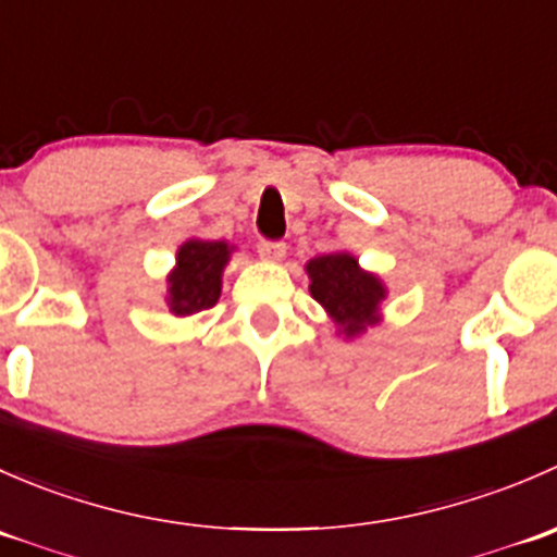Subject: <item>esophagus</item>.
Instances as JSON below:
<instances>
[{
    "mask_svg": "<svg viewBox=\"0 0 557 557\" xmlns=\"http://www.w3.org/2000/svg\"><path fill=\"white\" fill-rule=\"evenodd\" d=\"M258 256L269 263H283L285 261V245L283 243H267V239H261V243H258Z\"/></svg>",
    "mask_w": 557,
    "mask_h": 557,
    "instance_id": "esophagus-1",
    "label": "esophagus"
}]
</instances>
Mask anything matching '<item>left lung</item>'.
I'll list each match as a JSON object with an SVG mask.
<instances>
[{
	"mask_svg": "<svg viewBox=\"0 0 557 557\" xmlns=\"http://www.w3.org/2000/svg\"><path fill=\"white\" fill-rule=\"evenodd\" d=\"M312 299L334 323L336 336L356 339L383 320L387 288L383 277L358 263L347 250L314 256L305 267Z\"/></svg>",
	"mask_w": 557,
	"mask_h": 557,
	"instance_id": "8db88e82",
	"label": "left lung"
}]
</instances>
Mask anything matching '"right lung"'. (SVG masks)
Masks as SVG:
<instances>
[{
    "mask_svg": "<svg viewBox=\"0 0 557 557\" xmlns=\"http://www.w3.org/2000/svg\"><path fill=\"white\" fill-rule=\"evenodd\" d=\"M237 245L226 239L190 237L174 252V267L166 274L164 301L174 318L210 310L218 305L223 288V272L232 261Z\"/></svg>",
    "mask_w": 557,
    "mask_h": 557,
    "instance_id": "obj_1",
    "label": "right lung"
}]
</instances>
